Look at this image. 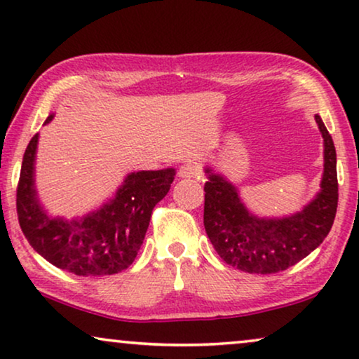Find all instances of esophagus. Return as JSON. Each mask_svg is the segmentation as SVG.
Wrapping results in <instances>:
<instances>
[{
  "instance_id": "1",
  "label": "esophagus",
  "mask_w": 359,
  "mask_h": 359,
  "mask_svg": "<svg viewBox=\"0 0 359 359\" xmlns=\"http://www.w3.org/2000/svg\"><path fill=\"white\" fill-rule=\"evenodd\" d=\"M201 174V169L200 165L196 163H191V161H189V163H184L180 165L179 169V175L182 179H191V177H200Z\"/></svg>"
}]
</instances>
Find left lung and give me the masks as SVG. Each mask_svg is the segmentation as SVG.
<instances>
[{
  "mask_svg": "<svg viewBox=\"0 0 359 359\" xmlns=\"http://www.w3.org/2000/svg\"><path fill=\"white\" fill-rule=\"evenodd\" d=\"M316 122L325 146L322 190L301 213L291 218H255L242 205L234 187L206 169L205 231L228 265L247 273H278L309 255L330 232L338 205L337 153L319 115H316Z\"/></svg>",
  "mask_w": 359,
  "mask_h": 359,
  "instance_id": "left-lung-1",
  "label": "left lung"
}]
</instances>
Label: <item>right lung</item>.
<instances>
[{
	"label": "right lung",
	"instance_id": "right-lung-1",
	"mask_svg": "<svg viewBox=\"0 0 359 359\" xmlns=\"http://www.w3.org/2000/svg\"><path fill=\"white\" fill-rule=\"evenodd\" d=\"M53 115L47 118L48 123ZM39 135L24 153L18 182L19 226L45 260L78 276H107L127 270L138 255L154 206L168 195L174 169L130 174L114 200L83 219H52L34 189V159Z\"/></svg>",
	"mask_w": 359,
	"mask_h": 359
}]
</instances>
